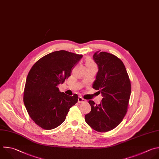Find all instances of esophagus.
<instances>
[{
    "mask_svg": "<svg viewBox=\"0 0 159 159\" xmlns=\"http://www.w3.org/2000/svg\"><path fill=\"white\" fill-rule=\"evenodd\" d=\"M85 102V100L82 97H79L78 98V102L79 103H84Z\"/></svg>",
    "mask_w": 159,
    "mask_h": 159,
    "instance_id": "esophagus-1",
    "label": "esophagus"
}]
</instances>
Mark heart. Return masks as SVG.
Listing matches in <instances>:
<instances>
[{"mask_svg": "<svg viewBox=\"0 0 159 159\" xmlns=\"http://www.w3.org/2000/svg\"><path fill=\"white\" fill-rule=\"evenodd\" d=\"M86 67H89V66H95L94 63L90 60V59H87L86 61Z\"/></svg>", "mask_w": 159, "mask_h": 159, "instance_id": "b5f03b06", "label": "heart"}]
</instances>
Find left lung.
Returning <instances> with one entry per match:
<instances>
[{
  "instance_id": "left-lung-1",
  "label": "left lung",
  "mask_w": 159,
  "mask_h": 159,
  "mask_svg": "<svg viewBox=\"0 0 159 159\" xmlns=\"http://www.w3.org/2000/svg\"><path fill=\"white\" fill-rule=\"evenodd\" d=\"M93 59L98 70L92 87L103 98L98 105L89 101L91 111L85 116V120L93 130L106 132L119 125L125 117L131 84L124 63L116 56L97 51Z\"/></svg>"
}]
</instances>
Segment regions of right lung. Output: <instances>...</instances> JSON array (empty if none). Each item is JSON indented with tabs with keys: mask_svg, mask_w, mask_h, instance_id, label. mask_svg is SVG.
<instances>
[{
	"mask_svg": "<svg viewBox=\"0 0 159 159\" xmlns=\"http://www.w3.org/2000/svg\"><path fill=\"white\" fill-rule=\"evenodd\" d=\"M82 55L66 50L53 52L37 61L25 82L24 103L32 120L45 130L55 129L66 120L78 95L61 92L58 85L70 75Z\"/></svg>",
	"mask_w": 159,
	"mask_h": 159,
	"instance_id": "add662e5",
	"label": "right lung"
}]
</instances>
